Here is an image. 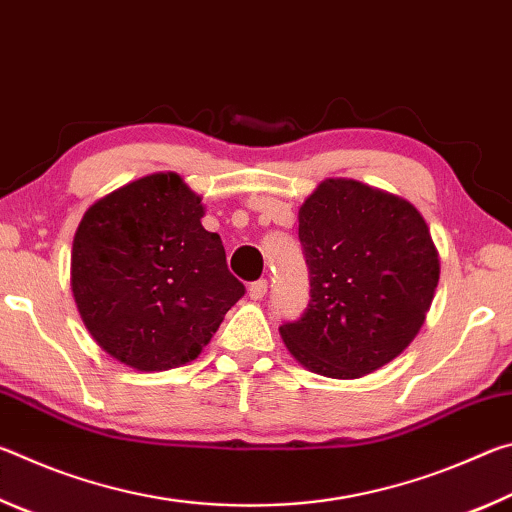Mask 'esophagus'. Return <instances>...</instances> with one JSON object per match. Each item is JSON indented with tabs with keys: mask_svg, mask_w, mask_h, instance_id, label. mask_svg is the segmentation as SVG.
<instances>
[{
	"mask_svg": "<svg viewBox=\"0 0 512 512\" xmlns=\"http://www.w3.org/2000/svg\"><path fill=\"white\" fill-rule=\"evenodd\" d=\"M266 291H268V282L266 280H257V282H253L248 287V298L250 300H262L266 296Z\"/></svg>",
	"mask_w": 512,
	"mask_h": 512,
	"instance_id": "obj_1",
	"label": "esophagus"
}]
</instances>
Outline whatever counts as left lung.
<instances>
[{
  "mask_svg": "<svg viewBox=\"0 0 512 512\" xmlns=\"http://www.w3.org/2000/svg\"><path fill=\"white\" fill-rule=\"evenodd\" d=\"M311 300L280 327L302 368L359 379L418 336L440 280V257L418 207L352 178H325L298 212Z\"/></svg>",
  "mask_w": 512,
  "mask_h": 512,
  "instance_id": "obj_1",
  "label": "left lung"
}]
</instances>
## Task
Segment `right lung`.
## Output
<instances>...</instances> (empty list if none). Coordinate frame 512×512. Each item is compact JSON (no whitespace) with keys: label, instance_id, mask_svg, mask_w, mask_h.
Segmentation results:
<instances>
[{"label":"right lung","instance_id":"1","mask_svg":"<svg viewBox=\"0 0 512 512\" xmlns=\"http://www.w3.org/2000/svg\"><path fill=\"white\" fill-rule=\"evenodd\" d=\"M203 216V198L173 171L137 178L83 214L74 302L99 348L124 366L162 372L194 361L246 293Z\"/></svg>","mask_w":512,"mask_h":512}]
</instances>
